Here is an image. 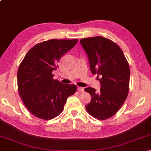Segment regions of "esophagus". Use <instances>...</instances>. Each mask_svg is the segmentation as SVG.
Segmentation results:
<instances>
[{"mask_svg": "<svg viewBox=\"0 0 151 151\" xmlns=\"http://www.w3.org/2000/svg\"><path fill=\"white\" fill-rule=\"evenodd\" d=\"M77 90H78V91L81 92V93H83V92L85 91V88H83V87H80V86H78Z\"/></svg>", "mask_w": 151, "mask_h": 151, "instance_id": "obj_1", "label": "esophagus"}]
</instances>
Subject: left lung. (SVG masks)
I'll list each match as a JSON object with an SVG mask.
<instances>
[{
    "label": "left lung",
    "instance_id": "obj_1",
    "mask_svg": "<svg viewBox=\"0 0 151 151\" xmlns=\"http://www.w3.org/2000/svg\"><path fill=\"white\" fill-rule=\"evenodd\" d=\"M88 55L91 72L101 83L100 92L92 87L85 88L91 96L86 109L91 116L105 120L114 115L129 94L130 68L121 48L103 37L85 38L80 40Z\"/></svg>",
    "mask_w": 151,
    "mask_h": 151
}]
</instances>
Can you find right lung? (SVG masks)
I'll return each mask as SVG.
<instances>
[{
	"label": "right lung",
	"mask_w": 151,
	"mask_h": 151,
	"mask_svg": "<svg viewBox=\"0 0 151 151\" xmlns=\"http://www.w3.org/2000/svg\"><path fill=\"white\" fill-rule=\"evenodd\" d=\"M77 39H51L38 43L29 50L17 72L18 91L33 115L50 120L62 112L66 99L76 91L75 85L53 79L52 71L62 56L75 47Z\"/></svg>",
	"instance_id": "add662e5"
}]
</instances>
